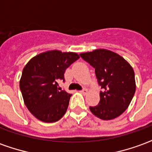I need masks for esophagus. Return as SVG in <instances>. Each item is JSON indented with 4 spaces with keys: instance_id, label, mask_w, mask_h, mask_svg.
<instances>
[{
    "instance_id": "obj_1",
    "label": "esophagus",
    "mask_w": 152,
    "mask_h": 152,
    "mask_svg": "<svg viewBox=\"0 0 152 152\" xmlns=\"http://www.w3.org/2000/svg\"><path fill=\"white\" fill-rule=\"evenodd\" d=\"M87 92H88L87 89H82V90H80V93H82V94H87Z\"/></svg>"
}]
</instances>
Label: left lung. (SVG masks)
Segmentation results:
<instances>
[{
	"label": "left lung",
	"mask_w": 152,
	"mask_h": 152,
	"mask_svg": "<svg viewBox=\"0 0 152 152\" xmlns=\"http://www.w3.org/2000/svg\"><path fill=\"white\" fill-rule=\"evenodd\" d=\"M95 69L100 91L99 104L90 106L92 113L108 121L119 116L129 107L135 92V74L130 64L121 55L105 49L80 54Z\"/></svg>",
	"instance_id": "left-lung-1"
}]
</instances>
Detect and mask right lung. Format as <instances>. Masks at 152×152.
<instances>
[{
	"instance_id": "1",
	"label": "right lung",
	"mask_w": 152,
	"mask_h": 152,
	"mask_svg": "<svg viewBox=\"0 0 152 152\" xmlns=\"http://www.w3.org/2000/svg\"><path fill=\"white\" fill-rule=\"evenodd\" d=\"M78 58L76 53L50 50L32 58L23 67L20 89L28 109L39 121L56 122L66 113L71 94L59 90L58 82L65 81L66 69Z\"/></svg>"
}]
</instances>
